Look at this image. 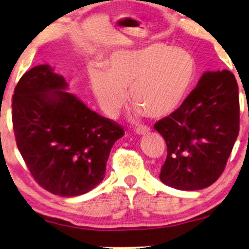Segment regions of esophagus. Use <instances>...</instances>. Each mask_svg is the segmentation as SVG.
I'll return each instance as SVG.
<instances>
[{"label": "esophagus", "mask_w": 249, "mask_h": 249, "mask_svg": "<svg viewBox=\"0 0 249 249\" xmlns=\"http://www.w3.org/2000/svg\"><path fill=\"white\" fill-rule=\"evenodd\" d=\"M135 131H136L137 135H144V134H148L149 128H147V127H139V128H136Z\"/></svg>", "instance_id": "34e87169"}]
</instances>
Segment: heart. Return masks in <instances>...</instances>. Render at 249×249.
I'll return each mask as SVG.
<instances>
[{"label": "heart", "mask_w": 249, "mask_h": 249, "mask_svg": "<svg viewBox=\"0 0 249 249\" xmlns=\"http://www.w3.org/2000/svg\"><path fill=\"white\" fill-rule=\"evenodd\" d=\"M197 64L189 50L164 43L149 44L110 55L106 71H90V86L101 110L118 116L129 93L135 114L164 119L174 114L195 83Z\"/></svg>", "instance_id": "b5f03b06"}]
</instances>
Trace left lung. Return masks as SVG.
Listing matches in <instances>:
<instances>
[{
	"instance_id": "left-lung-1",
	"label": "left lung",
	"mask_w": 249,
	"mask_h": 249,
	"mask_svg": "<svg viewBox=\"0 0 249 249\" xmlns=\"http://www.w3.org/2000/svg\"><path fill=\"white\" fill-rule=\"evenodd\" d=\"M239 121L234 74L227 70L204 73L176 112L154 125L168 147L160 179L184 191L214 183L232 153Z\"/></svg>"
}]
</instances>
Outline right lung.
Here are the masks:
<instances>
[{"label": "right lung", "instance_id": "obj_1", "mask_svg": "<svg viewBox=\"0 0 249 249\" xmlns=\"http://www.w3.org/2000/svg\"><path fill=\"white\" fill-rule=\"evenodd\" d=\"M51 66L24 73L13 95L17 147L32 177L60 197H77L104 179L110 149L124 130L90 110Z\"/></svg>", "mask_w": 249, "mask_h": 249}]
</instances>
